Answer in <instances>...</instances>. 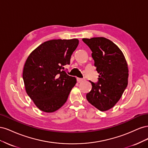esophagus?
I'll return each mask as SVG.
<instances>
[{
    "mask_svg": "<svg viewBox=\"0 0 148 148\" xmlns=\"http://www.w3.org/2000/svg\"><path fill=\"white\" fill-rule=\"evenodd\" d=\"M77 80L78 82H83V81L84 79H83V78H77Z\"/></svg>",
    "mask_w": 148,
    "mask_h": 148,
    "instance_id": "1",
    "label": "esophagus"
}]
</instances>
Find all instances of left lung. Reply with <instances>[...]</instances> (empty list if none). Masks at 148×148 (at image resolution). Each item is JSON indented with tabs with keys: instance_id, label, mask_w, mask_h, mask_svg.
Segmentation results:
<instances>
[{
	"instance_id": "obj_1",
	"label": "left lung",
	"mask_w": 148,
	"mask_h": 148,
	"mask_svg": "<svg viewBox=\"0 0 148 148\" xmlns=\"http://www.w3.org/2000/svg\"><path fill=\"white\" fill-rule=\"evenodd\" d=\"M82 40L91 50L99 73L96 83L89 81L92 89L86 94V99L97 109L106 111L116 104L127 86V61L118 46L108 39L97 37Z\"/></svg>"
}]
</instances>
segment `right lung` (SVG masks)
<instances>
[{"instance_id": "1", "label": "right lung", "mask_w": 148, "mask_h": 148, "mask_svg": "<svg viewBox=\"0 0 148 148\" xmlns=\"http://www.w3.org/2000/svg\"><path fill=\"white\" fill-rule=\"evenodd\" d=\"M78 43L77 39L50 40L28 56L23 78L26 92L39 109L53 112L66 102L77 79L67 75L64 66L70 64Z\"/></svg>"}]
</instances>
